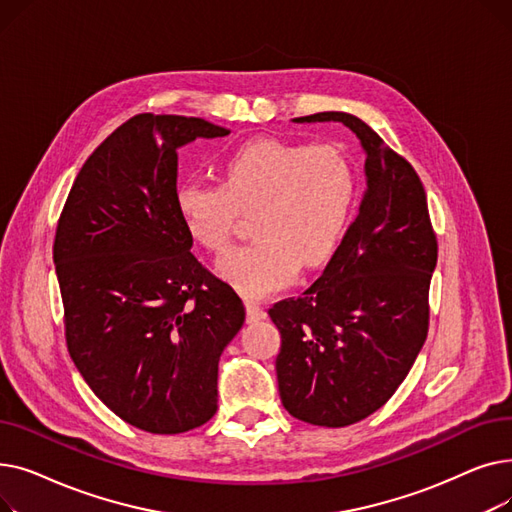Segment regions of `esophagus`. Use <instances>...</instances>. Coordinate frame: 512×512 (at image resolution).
I'll list each match as a JSON object with an SVG mask.
<instances>
[{"instance_id": "1", "label": "esophagus", "mask_w": 512, "mask_h": 512, "mask_svg": "<svg viewBox=\"0 0 512 512\" xmlns=\"http://www.w3.org/2000/svg\"><path fill=\"white\" fill-rule=\"evenodd\" d=\"M265 317H267V313H265V309L261 305L247 303V321H249V324H257V321H261Z\"/></svg>"}]
</instances>
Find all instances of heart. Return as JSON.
<instances>
[{"instance_id":"b5f03b06","label":"heart","mask_w":512,"mask_h":512,"mask_svg":"<svg viewBox=\"0 0 512 512\" xmlns=\"http://www.w3.org/2000/svg\"><path fill=\"white\" fill-rule=\"evenodd\" d=\"M357 178L334 145L253 139L228 153L222 184L186 180L176 209L197 242L220 251L232 236L236 211L257 207V240L222 255L215 270L249 299L267 297L326 263L351 222Z\"/></svg>"}]
</instances>
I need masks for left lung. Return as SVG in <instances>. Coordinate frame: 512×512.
Listing matches in <instances>:
<instances>
[{"label": "left lung", "instance_id": "8db88e82", "mask_svg": "<svg viewBox=\"0 0 512 512\" xmlns=\"http://www.w3.org/2000/svg\"><path fill=\"white\" fill-rule=\"evenodd\" d=\"M294 122H340L365 153L357 220L299 299L270 309L284 409L301 421L344 427L378 411L407 378L427 336V294L438 261L423 184L363 120L321 112Z\"/></svg>", "mask_w": 512, "mask_h": 512}]
</instances>
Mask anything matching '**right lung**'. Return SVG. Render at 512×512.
<instances>
[{"instance_id": "obj_1", "label": "right lung", "mask_w": 512, "mask_h": 512, "mask_svg": "<svg viewBox=\"0 0 512 512\" xmlns=\"http://www.w3.org/2000/svg\"><path fill=\"white\" fill-rule=\"evenodd\" d=\"M230 134L203 118H130L78 172L53 242L66 342L126 423L180 434L218 411V363L245 305L191 253L176 209L178 149Z\"/></svg>"}]
</instances>
